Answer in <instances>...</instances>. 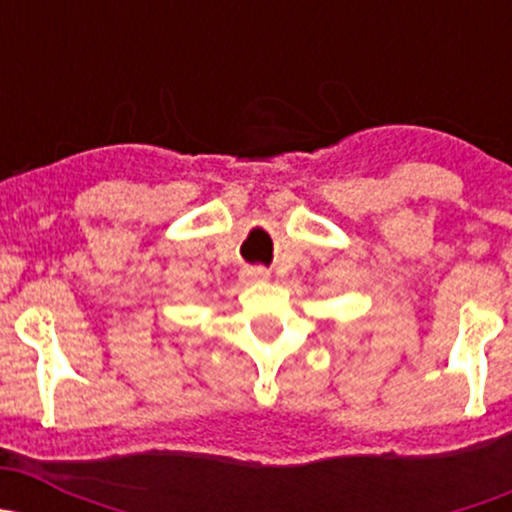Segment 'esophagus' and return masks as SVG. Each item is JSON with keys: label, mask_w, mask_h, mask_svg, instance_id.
<instances>
[{"label": "esophagus", "mask_w": 512, "mask_h": 512, "mask_svg": "<svg viewBox=\"0 0 512 512\" xmlns=\"http://www.w3.org/2000/svg\"><path fill=\"white\" fill-rule=\"evenodd\" d=\"M243 279L250 281V284H260V281L269 279V272L264 267H248L243 272Z\"/></svg>", "instance_id": "1"}]
</instances>
